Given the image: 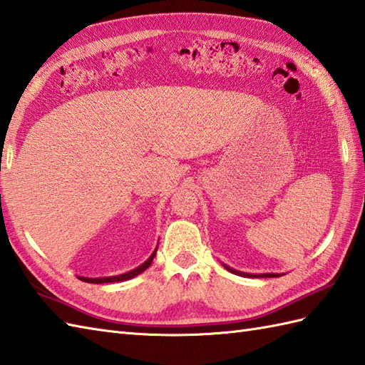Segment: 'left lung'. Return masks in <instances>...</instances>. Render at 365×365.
Listing matches in <instances>:
<instances>
[{"label":"left lung","instance_id":"left-lung-1","mask_svg":"<svg viewBox=\"0 0 365 365\" xmlns=\"http://www.w3.org/2000/svg\"><path fill=\"white\" fill-rule=\"evenodd\" d=\"M223 267L234 274H239V277H247V278H278V277H282V274H279V273H245V272L234 270V269H231V267L225 265V264H223Z\"/></svg>","mask_w":365,"mask_h":365}]
</instances>
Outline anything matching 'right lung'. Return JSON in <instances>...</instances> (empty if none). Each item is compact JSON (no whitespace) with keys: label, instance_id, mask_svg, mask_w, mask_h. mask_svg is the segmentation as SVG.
Segmentation results:
<instances>
[{"label":"right lung","instance_id":"obj_1","mask_svg":"<svg viewBox=\"0 0 365 365\" xmlns=\"http://www.w3.org/2000/svg\"><path fill=\"white\" fill-rule=\"evenodd\" d=\"M156 251H158V247H156V250L153 251L151 253V256L147 259V261H145L142 265H139V267H135L134 270H131V272H126V273H121V274H115V277H103V278H86V277H78L81 281H84V282H92V284H103V282H117V281H126V279H131V278H134V277H137V274H140L142 272H145L148 269V267L151 265V262H153V259H155V256H156Z\"/></svg>","mask_w":365,"mask_h":365}]
</instances>
